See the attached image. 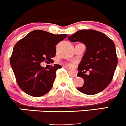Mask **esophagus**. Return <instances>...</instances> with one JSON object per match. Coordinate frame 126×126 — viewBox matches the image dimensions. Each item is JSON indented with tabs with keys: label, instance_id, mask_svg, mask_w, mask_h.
I'll use <instances>...</instances> for the list:
<instances>
[{
	"label": "esophagus",
	"instance_id": "34e87169",
	"mask_svg": "<svg viewBox=\"0 0 126 126\" xmlns=\"http://www.w3.org/2000/svg\"><path fill=\"white\" fill-rule=\"evenodd\" d=\"M69 74L71 76H72V77H77V73H75V72H74L69 71Z\"/></svg>",
	"mask_w": 126,
	"mask_h": 126
}]
</instances>
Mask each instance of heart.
Listing matches in <instances>:
<instances>
[{
  "mask_svg": "<svg viewBox=\"0 0 126 126\" xmlns=\"http://www.w3.org/2000/svg\"><path fill=\"white\" fill-rule=\"evenodd\" d=\"M68 66L70 67V68H73V67H74V65H73V63H70V64H68Z\"/></svg>",
  "mask_w": 126,
  "mask_h": 126,
  "instance_id": "1",
  "label": "heart"
}]
</instances>
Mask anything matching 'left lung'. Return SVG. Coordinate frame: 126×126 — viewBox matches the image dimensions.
Listing matches in <instances>:
<instances>
[{"label": "left lung", "mask_w": 126, "mask_h": 126, "mask_svg": "<svg viewBox=\"0 0 126 126\" xmlns=\"http://www.w3.org/2000/svg\"><path fill=\"white\" fill-rule=\"evenodd\" d=\"M68 39L72 42H81L86 46L78 69L77 76L84 79L79 91L94 95L105 89L111 83L118 64L114 42L105 34L94 30H80ZM89 72V74L86 72Z\"/></svg>", "instance_id": "obj_1"}]
</instances>
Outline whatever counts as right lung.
Masks as SVG:
<instances>
[{
	"mask_svg": "<svg viewBox=\"0 0 126 126\" xmlns=\"http://www.w3.org/2000/svg\"><path fill=\"white\" fill-rule=\"evenodd\" d=\"M67 37L42 30H35L18 41L10 58V64L17 83L24 93L33 97L45 95L50 91L62 66L54 64L48 69L40 65L51 61L56 53V45Z\"/></svg>",
	"mask_w": 126,
	"mask_h": 126,
	"instance_id": "right-lung-1",
	"label": "right lung"
}]
</instances>
